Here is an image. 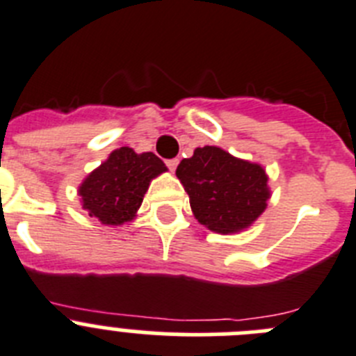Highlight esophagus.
<instances>
[{
	"label": "esophagus",
	"instance_id": "34e87169",
	"mask_svg": "<svg viewBox=\"0 0 356 356\" xmlns=\"http://www.w3.org/2000/svg\"><path fill=\"white\" fill-rule=\"evenodd\" d=\"M177 165H179V159H177V158H174V159H166V166H168V168H170L172 172H174L175 168H177Z\"/></svg>",
	"mask_w": 356,
	"mask_h": 356
}]
</instances>
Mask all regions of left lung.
I'll use <instances>...</instances> for the list:
<instances>
[{"label":"left lung","mask_w":356,"mask_h":356,"mask_svg":"<svg viewBox=\"0 0 356 356\" xmlns=\"http://www.w3.org/2000/svg\"><path fill=\"white\" fill-rule=\"evenodd\" d=\"M175 175L198 223L216 234L248 229L271 198L264 166L214 145L197 147L191 158L179 163Z\"/></svg>","instance_id":"left-lung-1"}]
</instances>
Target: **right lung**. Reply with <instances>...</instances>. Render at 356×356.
Segmentation results:
<instances>
[{
	"label": "right lung",
	"mask_w": 356,
	"mask_h": 356,
	"mask_svg": "<svg viewBox=\"0 0 356 356\" xmlns=\"http://www.w3.org/2000/svg\"><path fill=\"white\" fill-rule=\"evenodd\" d=\"M168 170L152 152L115 149L78 188L83 209L102 225L120 227L136 218L152 179Z\"/></svg>",
	"instance_id": "1"
}]
</instances>
